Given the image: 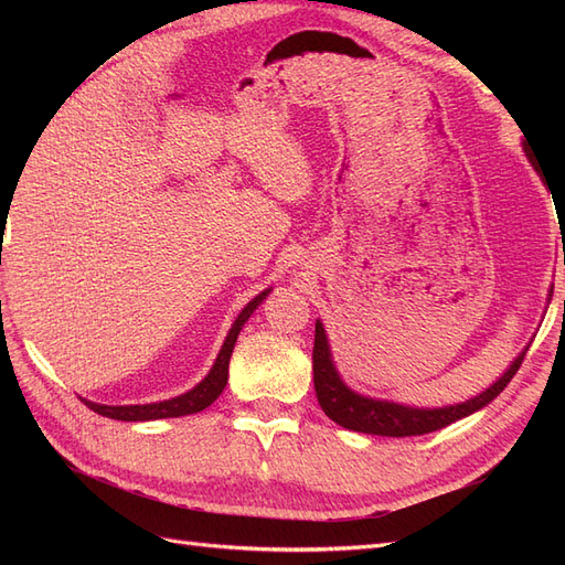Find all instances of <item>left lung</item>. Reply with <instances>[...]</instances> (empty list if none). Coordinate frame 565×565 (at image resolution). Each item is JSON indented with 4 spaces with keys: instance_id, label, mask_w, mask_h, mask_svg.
<instances>
[{
    "instance_id": "8db88e82",
    "label": "left lung",
    "mask_w": 565,
    "mask_h": 565,
    "mask_svg": "<svg viewBox=\"0 0 565 565\" xmlns=\"http://www.w3.org/2000/svg\"><path fill=\"white\" fill-rule=\"evenodd\" d=\"M552 297V295H550ZM525 351L516 358L514 363L502 377L494 382L483 393H478L476 398H469L457 405L446 407H407L388 401L377 398H365L361 393L351 391L344 382H341L339 372L332 363V353L328 344V334H324L322 322L316 320V341H313V384H316V396L322 407V413L328 415L332 422L351 431L361 434H374V436H422L443 429L461 417H467L476 409L486 407L490 401H494L504 391V386L514 380L519 372Z\"/></svg>"
}]
</instances>
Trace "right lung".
Masks as SVG:
<instances>
[{
  "mask_svg": "<svg viewBox=\"0 0 565 565\" xmlns=\"http://www.w3.org/2000/svg\"><path fill=\"white\" fill-rule=\"evenodd\" d=\"M268 292H270V289H264L262 295H256L241 311V316L235 318L233 328H231V332L224 341V347H221L210 374L195 388L181 393V396H177V398H169V401H162V403H148V405H100V403H92V401H84V405L94 409V413H98V415L110 417V419H122V422H148V419L183 417V415H195V413H200V409L210 407L221 396V391L226 388L228 363H231V353H233V347L237 341V334H241L243 324L254 313L256 306H259L268 297Z\"/></svg>",
  "mask_w": 565,
  "mask_h": 565,
  "instance_id": "obj_1",
  "label": "right lung"
}]
</instances>
